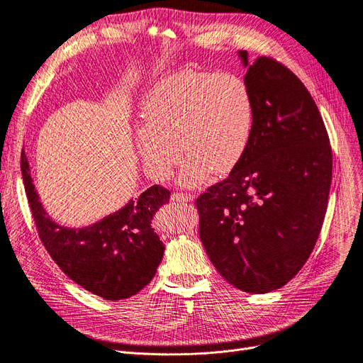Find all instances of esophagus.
<instances>
[{"instance_id":"34e87169","label":"esophagus","mask_w":363,"mask_h":363,"mask_svg":"<svg viewBox=\"0 0 363 363\" xmlns=\"http://www.w3.org/2000/svg\"><path fill=\"white\" fill-rule=\"evenodd\" d=\"M173 202H182V203H186V202H191L193 197L190 194H184V193H174L172 194L170 197Z\"/></svg>"}]
</instances>
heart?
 I'll list each match as a JSON object with an SVG mask.
<instances>
[{
    "instance_id": "heart-1",
    "label": "heart",
    "mask_w": 363,
    "mask_h": 363,
    "mask_svg": "<svg viewBox=\"0 0 363 363\" xmlns=\"http://www.w3.org/2000/svg\"><path fill=\"white\" fill-rule=\"evenodd\" d=\"M142 118L134 143L146 173L157 181L169 178L181 151L186 160L178 181L196 189L208 182L211 172L224 177L242 161L256 111L244 79L184 69L151 86Z\"/></svg>"
}]
</instances>
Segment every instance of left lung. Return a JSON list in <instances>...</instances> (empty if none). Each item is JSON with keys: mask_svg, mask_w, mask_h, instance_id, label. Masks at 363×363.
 I'll use <instances>...</instances> for the list:
<instances>
[{"mask_svg": "<svg viewBox=\"0 0 363 363\" xmlns=\"http://www.w3.org/2000/svg\"><path fill=\"white\" fill-rule=\"evenodd\" d=\"M256 121L248 150L229 178L196 200L199 235L227 283L247 293L286 286L314 250L332 181V150L317 106L287 67L248 52Z\"/></svg>", "mask_w": 363, "mask_h": 363, "instance_id": "left-lung-1", "label": "left lung"}]
</instances>
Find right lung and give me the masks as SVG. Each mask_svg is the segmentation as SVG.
<instances>
[{"mask_svg":"<svg viewBox=\"0 0 363 363\" xmlns=\"http://www.w3.org/2000/svg\"><path fill=\"white\" fill-rule=\"evenodd\" d=\"M21 170L38 236L67 277L106 301L127 299L150 284L164 254L151 224L155 212L169 203V190L152 185L104 218L69 227L43 206L23 151Z\"/></svg>","mask_w":363,"mask_h":363,"instance_id":"add662e5","label":"right lung"}]
</instances>
